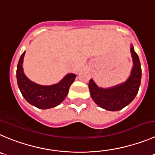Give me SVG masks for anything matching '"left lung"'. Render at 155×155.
<instances>
[{
  "label": "left lung",
  "mask_w": 155,
  "mask_h": 155,
  "mask_svg": "<svg viewBox=\"0 0 155 155\" xmlns=\"http://www.w3.org/2000/svg\"><path fill=\"white\" fill-rule=\"evenodd\" d=\"M133 58V68L130 77L124 84L113 87L110 89L98 87L91 80L88 84L90 92L94 102L102 108L110 111H118L129 105L138 94L141 78V68L139 58L131 47Z\"/></svg>",
  "instance_id": "left-lung-1"
}]
</instances>
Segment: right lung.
Instances as JSON below:
<instances>
[{
	"label": "right lung",
	"mask_w": 155,
	"mask_h": 155,
	"mask_svg": "<svg viewBox=\"0 0 155 155\" xmlns=\"http://www.w3.org/2000/svg\"><path fill=\"white\" fill-rule=\"evenodd\" d=\"M25 51L21 54L17 68V79L22 95L28 103L37 108L50 109L59 105L67 97L69 88L76 75L68 74L58 84L42 86L30 81L23 73V60Z\"/></svg>",
	"instance_id": "obj_1"
}]
</instances>
